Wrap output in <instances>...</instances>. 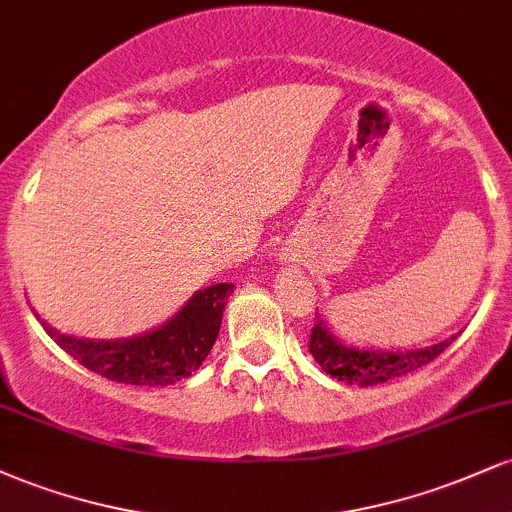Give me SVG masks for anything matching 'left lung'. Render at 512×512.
<instances>
[{
    "label": "left lung",
    "instance_id": "8db88e82",
    "mask_svg": "<svg viewBox=\"0 0 512 512\" xmlns=\"http://www.w3.org/2000/svg\"><path fill=\"white\" fill-rule=\"evenodd\" d=\"M455 339L457 334H452V337L443 339V342L424 346V349H358V346H351L344 339H339L330 330V325L322 320V315H315L308 349L327 375L342 380L346 385L368 387L414 373V370H419L421 366H426L433 358L443 354Z\"/></svg>",
    "mask_w": 512,
    "mask_h": 512
}]
</instances>
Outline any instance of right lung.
I'll return each instance as SVG.
<instances>
[{"instance_id": "add662e5", "label": "right lung", "mask_w": 512, "mask_h": 512, "mask_svg": "<svg viewBox=\"0 0 512 512\" xmlns=\"http://www.w3.org/2000/svg\"><path fill=\"white\" fill-rule=\"evenodd\" d=\"M236 286L214 284L192 298L156 330L127 339H86L62 334L38 313L43 330L81 366L125 385H173L190 378L209 356L221 330L226 301Z\"/></svg>"}]
</instances>
